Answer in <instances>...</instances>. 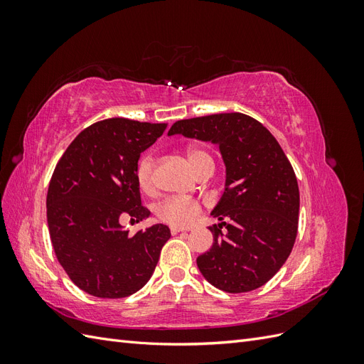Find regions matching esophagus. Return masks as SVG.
Returning <instances> with one entry per match:
<instances>
[{
    "label": "esophagus",
    "instance_id": "1",
    "mask_svg": "<svg viewBox=\"0 0 364 364\" xmlns=\"http://www.w3.org/2000/svg\"><path fill=\"white\" fill-rule=\"evenodd\" d=\"M170 230L171 234H178V232H183V230H188V229H183V228H179V226H170Z\"/></svg>",
    "mask_w": 364,
    "mask_h": 364
}]
</instances>
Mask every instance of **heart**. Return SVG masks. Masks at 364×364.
Masks as SVG:
<instances>
[{
	"label": "heart",
	"mask_w": 364,
	"mask_h": 364,
	"mask_svg": "<svg viewBox=\"0 0 364 364\" xmlns=\"http://www.w3.org/2000/svg\"><path fill=\"white\" fill-rule=\"evenodd\" d=\"M193 168L199 173L205 165L214 164L209 153L200 147H191L186 150ZM155 155L153 153H146L136 165V183L139 190L146 194L155 191ZM200 213V203L188 199V197L181 196H170L162 199L155 206V214L164 223L173 226H188L197 218Z\"/></svg>",
	"instance_id": "heart-1"
}]
</instances>
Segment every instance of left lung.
<instances>
[{"instance_id": "left-lung-1", "label": "left lung", "mask_w": 364, "mask_h": 364, "mask_svg": "<svg viewBox=\"0 0 364 364\" xmlns=\"http://www.w3.org/2000/svg\"><path fill=\"white\" fill-rule=\"evenodd\" d=\"M173 135L218 146L226 168L225 191L211 211L220 222L209 226L214 243L197 257V267L228 293L261 287L287 261L297 234L299 186L291 164L270 132L245 114L176 121Z\"/></svg>"}]
</instances>
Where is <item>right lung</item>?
Masks as SVG:
<instances>
[{"label":"right lung","instance_id":"right-lung-1","mask_svg":"<svg viewBox=\"0 0 364 364\" xmlns=\"http://www.w3.org/2000/svg\"><path fill=\"white\" fill-rule=\"evenodd\" d=\"M167 126L103 119L80 132L56 165L47 194L51 243L60 266L86 293L126 297L155 272L170 229L158 223L129 235L119 220L149 218L150 211L141 206L136 165Z\"/></svg>","mask_w":364,"mask_h":364}]
</instances>
